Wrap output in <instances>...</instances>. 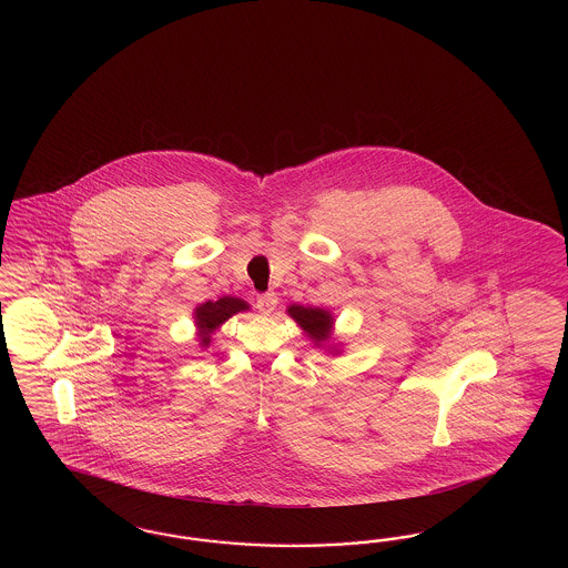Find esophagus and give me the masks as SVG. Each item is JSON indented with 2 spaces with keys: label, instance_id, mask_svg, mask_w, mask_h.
<instances>
[{
  "label": "esophagus",
  "instance_id": "34e87169",
  "mask_svg": "<svg viewBox=\"0 0 568 568\" xmlns=\"http://www.w3.org/2000/svg\"><path fill=\"white\" fill-rule=\"evenodd\" d=\"M276 304H278V297H276V293L273 292L262 293V295H258V300H256L260 314H273Z\"/></svg>",
  "mask_w": 568,
  "mask_h": 568
}]
</instances>
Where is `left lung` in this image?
Segmentation results:
<instances>
[{
	"instance_id": "obj_1",
	"label": "left lung",
	"mask_w": 568,
	"mask_h": 568,
	"mask_svg": "<svg viewBox=\"0 0 568 568\" xmlns=\"http://www.w3.org/2000/svg\"><path fill=\"white\" fill-rule=\"evenodd\" d=\"M287 314L293 321L302 327V331L308 335L314 345L328 344L331 342V333H333V314L323 308H304L300 304H293L287 308ZM337 352V349H333Z\"/></svg>"
}]
</instances>
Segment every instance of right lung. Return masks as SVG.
I'll return each mask as SVG.
<instances>
[{
	"label": "right lung",
	"mask_w": 568,
	"mask_h": 568,
	"mask_svg": "<svg viewBox=\"0 0 568 568\" xmlns=\"http://www.w3.org/2000/svg\"><path fill=\"white\" fill-rule=\"evenodd\" d=\"M245 310H250L247 302H243L240 297H231V295H224L216 302H206V304L197 306L193 312V318H195V327L200 335V344L207 347L212 339V333L221 327L224 321H229L233 314L245 312Z\"/></svg>",
	"instance_id": "obj_1"
}]
</instances>
